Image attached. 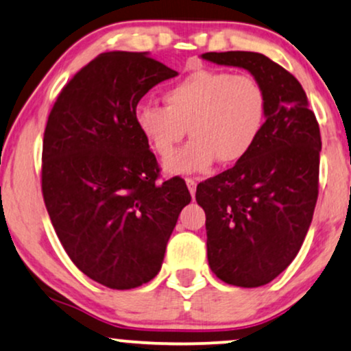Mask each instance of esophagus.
Returning <instances> with one entry per match:
<instances>
[{"instance_id": "1", "label": "esophagus", "mask_w": 351, "mask_h": 351, "mask_svg": "<svg viewBox=\"0 0 351 351\" xmlns=\"http://www.w3.org/2000/svg\"><path fill=\"white\" fill-rule=\"evenodd\" d=\"M186 184H188V189L191 193V196L194 197V194H196V186H197V181L194 178H186Z\"/></svg>"}]
</instances>
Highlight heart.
<instances>
[{"label":"heart","instance_id":"1","mask_svg":"<svg viewBox=\"0 0 351 351\" xmlns=\"http://www.w3.org/2000/svg\"><path fill=\"white\" fill-rule=\"evenodd\" d=\"M167 106L139 104L134 121L160 158L174 153L187 134L193 139L165 163L171 175H191L219 160L232 165L245 158L263 132L264 88L247 74L197 69L163 92Z\"/></svg>","mask_w":351,"mask_h":351}]
</instances>
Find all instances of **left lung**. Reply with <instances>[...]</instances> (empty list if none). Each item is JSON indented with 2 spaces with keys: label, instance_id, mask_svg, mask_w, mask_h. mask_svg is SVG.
<instances>
[{
  "label": "left lung",
  "instance_id": "8db88e82",
  "mask_svg": "<svg viewBox=\"0 0 351 351\" xmlns=\"http://www.w3.org/2000/svg\"><path fill=\"white\" fill-rule=\"evenodd\" d=\"M202 58L250 71L265 94L264 128L251 152L196 191L212 272L228 285L256 288L280 275L303 245L319 193L321 132L301 84L267 56Z\"/></svg>",
  "mask_w": 351,
  "mask_h": 351
}]
</instances>
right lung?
<instances>
[{
  "label": "right lung",
  "instance_id": "add662e5",
  "mask_svg": "<svg viewBox=\"0 0 351 351\" xmlns=\"http://www.w3.org/2000/svg\"><path fill=\"white\" fill-rule=\"evenodd\" d=\"M178 76L149 53H101L66 84L43 134L42 193L76 267L113 290L152 280L180 212L184 180L157 183V158L137 130L139 100Z\"/></svg>",
  "mask_w": 351,
  "mask_h": 351
}]
</instances>
